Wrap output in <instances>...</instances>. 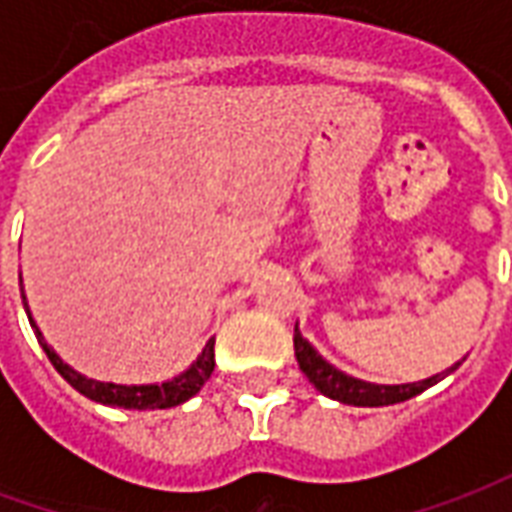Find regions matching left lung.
I'll return each mask as SVG.
<instances>
[{
    "mask_svg": "<svg viewBox=\"0 0 512 512\" xmlns=\"http://www.w3.org/2000/svg\"><path fill=\"white\" fill-rule=\"evenodd\" d=\"M293 351H296V359H299V367L304 376L310 378V384L321 392V395L332 397V400H340L345 406H395V403H403V400H411L419 392H425L428 386L439 384L441 378L450 376L452 370H458V365H452L450 370H444L439 376H430L425 381H414V384H370V381H362V378H354L337 370L334 365H329L315 348H312L301 332L296 329L293 334Z\"/></svg>",
    "mask_w": 512,
    "mask_h": 512,
    "instance_id": "obj_1",
    "label": "left lung"
}]
</instances>
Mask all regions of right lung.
Listing matches in <instances>:
<instances>
[{
  "label": "right lung",
  "instance_id": "add662e5",
  "mask_svg": "<svg viewBox=\"0 0 512 512\" xmlns=\"http://www.w3.org/2000/svg\"><path fill=\"white\" fill-rule=\"evenodd\" d=\"M21 299H24V307H27V296L21 293ZM29 315V307H27ZM29 326L35 329V337H38V343L43 345V351L49 356V362L54 365V370L60 373L68 384L76 389V392H82L84 397H90L95 403H104V406H120V408H172L180 406V403H186L189 397H194L202 389V384L211 378L213 365H216V359H213V340L205 343L202 348V354L197 356V362L186 370V373H180L178 378H172V381H164V384H142V386H123V384H106V381H95V378H87L82 373H76L71 365H65L60 356L54 354V348H51L46 340H43V334H40L38 323L32 321V315H29Z\"/></svg>",
  "mask_w": 512,
  "mask_h": 512
}]
</instances>
